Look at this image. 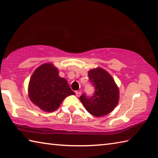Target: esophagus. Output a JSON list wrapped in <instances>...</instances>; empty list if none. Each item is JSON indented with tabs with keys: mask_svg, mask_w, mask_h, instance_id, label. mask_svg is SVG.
I'll return each mask as SVG.
<instances>
[{
	"mask_svg": "<svg viewBox=\"0 0 158 158\" xmlns=\"http://www.w3.org/2000/svg\"><path fill=\"white\" fill-rule=\"evenodd\" d=\"M75 94H76V96L77 97H79L80 96H81V92H80L79 91H77V92H75Z\"/></svg>",
	"mask_w": 158,
	"mask_h": 158,
	"instance_id": "1",
	"label": "esophagus"
}]
</instances>
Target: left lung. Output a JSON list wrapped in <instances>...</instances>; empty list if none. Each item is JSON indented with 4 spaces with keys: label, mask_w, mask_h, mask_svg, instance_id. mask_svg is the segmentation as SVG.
<instances>
[{
    "label": "left lung",
    "mask_w": 158,
    "mask_h": 158,
    "mask_svg": "<svg viewBox=\"0 0 158 158\" xmlns=\"http://www.w3.org/2000/svg\"><path fill=\"white\" fill-rule=\"evenodd\" d=\"M88 76L90 83L94 86V94L92 97L86 96L83 94L80 96V100L91 115L95 117L106 115L118 104V87L111 75L100 67L90 70Z\"/></svg>",
    "instance_id": "obj_1"
}]
</instances>
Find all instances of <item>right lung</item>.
<instances>
[{"label":"right lung","instance_id":"1","mask_svg":"<svg viewBox=\"0 0 158 158\" xmlns=\"http://www.w3.org/2000/svg\"><path fill=\"white\" fill-rule=\"evenodd\" d=\"M75 94L66 80L59 76L58 69L53 64L45 63L39 66L30 79L29 98L44 111H54L64 99Z\"/></svg>","mask_w":158,"mask_h":158}]
</instances>
